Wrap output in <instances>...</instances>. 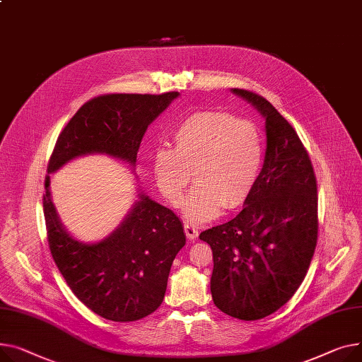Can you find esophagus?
Instances as JSON below:
<instances>
[{"label": "esophagus", "instance_id": "obj_1", "mask_svg": "<svg viewBox=\"0 0 362 362\" xmlns=\"http://www.w3.org/2000/svg\"><path fill=\"white\" fill-rule=\"evenodd\" d=\"M183 228H185V233H186V235H187L189 240L198 238V228H197L195 226H192V224H189V223H185Z\"/></svg>", "mask_w": 362, "mask_h": 362}]
</instances>
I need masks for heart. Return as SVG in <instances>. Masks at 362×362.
Returning a JSON list of instances; mask_svg holds the SVG:
<instances>
[{"label":"heart","mask_w":362,"mask_h":362,"mask_svg":"<svg viewBox=\"0 0 362 362\" xmlns=\"http://www.w3.org/2000/svg\"><path fill=\"white\" fill-rule=\"evenodd\" d=\"M173 141L175 148L156 151L154 175L163 197L179 206L194 172L197 186L183 205L187 220L204 223L249 199L264 157L263 135L253 120L227 112L195 113Z\"/></svg>","instance_id":"obj_1"}]
</instances>
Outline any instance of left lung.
<instances>
[{"label": "left lung", "instance_id": "1", "mask_svg": "<svg viewBox=\"0 0 362 362\" xmlns=\"http://www.w3.org/2000/svg\"><path fill=\"white\" fill-rule=\"evenodd\" d=\"M233 91L267 117V156L243 211L199 238L212 250L214 304L259 320L290 301L307 275L319 233L317 182L293 125L260 94Z\"/></svg>", "mask_w": 362, "mask_h": 362}]
</instances>
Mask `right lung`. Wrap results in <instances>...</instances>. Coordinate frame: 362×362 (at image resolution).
I'll use <instances>...</instances> for the list:
<instances>
[{
  "label": "right lung",
  "instance_id": "1",
  "mask_svg": "<svg viewBox=\"0 0 362 362\" xmlns=\"http://www.w3.org/2000/svg\"><path fill=\"white\" fill-rule=\"evenodd\" d=\"M179 95L110 93L86 102L59 134L47 173L68 160L106 153L135 164L148 125ZM45 177L47 245L71 291L95 315L112 322L147 317L163 303L168 274L186 237L179 216L141 195L127 220L98 245L72 240L55 214Z\"/></svg>",
  "mask_w": 362,
  "mask_h": 362
}]
</instances>
